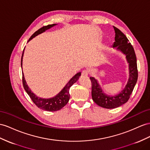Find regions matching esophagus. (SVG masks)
<instances>
[{
	"label": "esophagus",
	"instance_id": "34e87169",
	"mask_svg": "<svg viewBox=\"0 0 150 150\" xmlns=\"http://www.w3.org/2000/svg\"><path fill=\"white\" fill-rule=\"evenodd\" d=\"M88 75H89V71L86 70H84L82 71V75L83 76H87Z\"/></svg>",
	"mask_w": 150,
	"mask_h": 150
}]
</instances>
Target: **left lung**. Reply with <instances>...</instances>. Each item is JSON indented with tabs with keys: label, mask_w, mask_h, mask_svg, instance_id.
Wrapping results in <instances>:
<instances>
[{
	"label": "left lung",
	"mask_w": 150,
	"mask_h": 150,
	"mask_svg": "<svg viewBox=\"0 0 150 150\" xmlns=\"http://www.w3.org/2000/svg\"><path fill=\"white\" fill-rule=\"evenodd\" d=\"M113 28L115 33V41L113 47H117L126 55L127 60L129 63V81L125 89L120 94L115 96H109L102 91L97 80L93 77H90L92 84L91 94L93 101L99 106L108 109L117 108L128 101L138 78L137 59L132 45L120 30L115 26H113Z\"/></svg>",
	"instance_id": "1"
}]
</instances>
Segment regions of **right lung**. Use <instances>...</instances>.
Here are the masks:
<instances>
[{
	"mask_svg": "<svg viewBox=\"0 0 150 150\" xmlns=\"http://www.w3.org/2000/svg\"><path fill=\"white\" fill-rule=\"evenodd\" d=\"M54 25H56V24L48 25L47 26H42V28L38 29L37 31H36L31 37H30L28 41L31 40L32 38L35 37V36L38 35V34L45 32L46 30L51 28L52 26ZM23 52H24V50L23 51L21 60V68H22V59H23ZM80 75H81V73L80 72L76 74L74 77L71 78V79L67 84L66 86L63 88V90L61 91L60 93L56 96L52 98H50V99H43V98H38L33 93H32V91H30L29 87L27 86V84L26 83L23 74H22V82H23V85L25 90L28 94L30 98H31L32 101L34 103V104H35L38 108L45 111H48V112H56V111L61 110L67 104L70 97V93H69L70 87L73 84L77 81Z\"/></svg>",
	"mask_w": 150,
	"mask_h": 150,
	"instance_id": "1",
	"label": "right lung"
}]
</instances>
